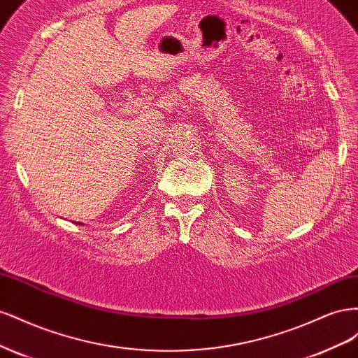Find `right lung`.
Instances as JSON below:
<instances>
[{"label":"right lung","instance_id":"obj_1","mask_svg":"<svg viewBox=\"0 0 358 358\" xmlns=\"http://www.w3.org/2000/svg\"><path fill=\"white\" fill-rule=\"evenodd\" d=\"M78 224H79V222H78Z\"/></svg>","mask_w":358,"mask_h":358}]
</instances>
